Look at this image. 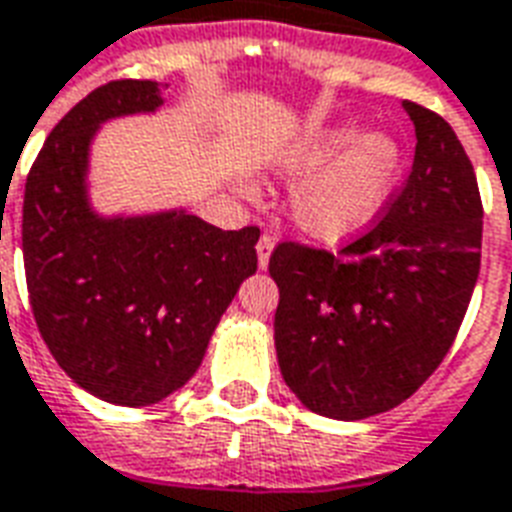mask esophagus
Here are the masks:
<instances>
[{
  "label": "esophagus",
  "instance_id": "34e87169",
  "mask_svg": "<svg viewBox=\"0 0 512 512\" xmlns=\"http://www.w3.org/2000/svg\"><path fill=\"white\" fill-rule=\"evenodd\" d=\"M271 252H273V239L268 236V233H263V236H260V241H257V265H260L263 271L268 268Z\"/></svg>",
  "mask_w": 512,
  "mask_h": 512
}]
</instances>
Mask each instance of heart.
Listing matches in <instances>:
<instances>
[{
  "mask_svg": "<svg viewBox=\"0 0 512 512\" xmlns=\"http://www.w3.org/2000/svg\"><path fill=\"white\" fill-rule=\"evenodd\" d=\"M403 163V144L392 134H362L354 120L319 128L279 163L282 177L298 179L287 209L290 222L322 244L357 236L389 201Z\"/></svg>",
  "mask_w": 512,
  "mask_h": 512,
  "instance_id": "obj_1",
  "label": "heart"
}]
</instances>
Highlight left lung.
<instances>
[{
	"label": "left lung",
	"instance_id": "1",
	"mask_svg": "<svg viewBox=\"0 0 512 512\" xmlns=\"http://www.w3.org/2000/svg\"><path fill=\"white\" fill-rule=\"evenodd\" d=\"M403 107L416 155L384 217L338 255L284 241L268 263L282 376L327 419L360 421L408 400L451 349L481 271L473 163L443 117Z\"/></svg>",
	"mask_w": 512,
	"mask_h": 512
}]
</instances>
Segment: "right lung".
Here are the masks:
<instances>
[{
	"label": "right lung",
	"instance_id": "obj_1",
	"mask_svg": "<svg viewBox=\"0 0 512 512\" xmlns=\"http://www.w3.org/2000/svg\"><path fill=\"white\" fill-rule=\"evenodd\" d=\"M161 83L88 93L42 144L23 193V268L39 335L66 376L112 405L161 403L204 360L214 327L257 271V228L185 209L104 217L88 195L101 123L152 115Z\"/></svg>",
	"mask_w": 512,
	"mask_h": 512
}]
</instances>
